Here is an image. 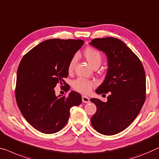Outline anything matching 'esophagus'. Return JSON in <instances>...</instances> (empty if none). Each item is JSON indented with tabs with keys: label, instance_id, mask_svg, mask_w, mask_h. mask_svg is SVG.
<instances>
[{
	"label": "esophagus",
	"instance_id": "obj_1",
	"mask_svg": "<svg viewBox=\"0 0 159 159\" xmlns=\"http://www.w3.org/2000/svg\"><path fill=\"white\" fill-rule=\"evenodd\" d=\"M82 102H84V103H88V102H89V97L84 96V95H82Z\"/></svg>",
	"mask_w": 159,
	"mask_h": 159
}]
</instances>
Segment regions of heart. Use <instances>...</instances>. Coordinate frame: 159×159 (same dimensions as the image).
Here are the masks:
<instances>
[{
    "label": "heart",
    "mask_w": 159,
    "mask_h": 159,
    "mask_svg": "<svg viewBox=\"0 0 159 159\" xmlns=\"http://www.w3.org/2000/svg\"><path fill=\"white\" fill-rule=\"evenodd\" d=\"M83 56L92 68L97 69L99 67L102 62V55L98 50L93 48H87L83 51ZM77 62V57H73L68 65V71L72 72L74 70ZM94 86V83L90 80H84L82 78H78L72 82V87L77 92L82 94H89Z\"/></svg>",
    "instance_id": "b5f03b06"
}]
</instances>
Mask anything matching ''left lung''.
I'll list each match as a JSON object with an SVG mask.
<instances>
[{
	"label": "left lung",
	"instance_id": "8db88e82",
	"mask_svg": "<svg viewBox=\"0 0 159 159\" xmlns=\"http://www.w3.org/2000/svg\"><path fill=\"white\" fill-rule=\"evenodd\" d=\"M89 44L107 55V75L96 92L109 93L107 102L90 99L97 106L91 123L97 132L114 135L132 123L144 104L145 71L137 56L119 39L96 38Z\"/></svg>",
	"mask_w": 159,
	"mask_h": 159
}]
</instances>
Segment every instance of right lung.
Segmentation results:
<instances>
[{"label":"right lung","mask_w":159,"mask_h":159,"mask_svg":"<svg viewBox=\"0 0 159 159\" xmlns=\"http://www.w3.org/2000/svg\"><path fill=\"white\" fill-rule=\"evenodd\" d=\"M83 44L82 40L50 39L22 58L17 72L16 99L23 116L36 130L58 132L67 124L70 108L82 103L78 92L57 97L55 87L57 83L66 84L68 65Z\"/></svg>","instance_id":"1"}]
</instances>
